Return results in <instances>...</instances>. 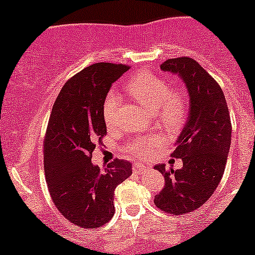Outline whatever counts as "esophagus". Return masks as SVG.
<instances>
[{"mask_svg": "<svg viewBox=\"0 0 255 255\" xmlns=\"http://www.w3.org/2000/svg\"><path fill=\"white\" fill-rule=\"evenodd\" d=\"M147 169H148L147 166L140 164V163H134V165H133V171L134 172H139V174H141V172H145L146 170H147Z\"/></svg>", "mask_w": 255, "mask_h": 255, "instance_id": "34e87169", "label": "esophagus"}]
</instances>
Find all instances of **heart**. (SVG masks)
Masks as SVG:
<instances>
[{
  "label": "heart",
  "mask_w": 255,
  "mask_h": 255,
  "mask_svg": "<svg viewBox=\"0 0 255 255\" xmlns=\"http://www.w3.org/2000/svg\"><path fill=\"white\" fill-rule=\"evenodd\" d=\"M127 90L140 104L154 113L159 124L166 129H176L187 118L188 101L186 95L178 90L170 89V84L165 78L147 72L137 73L128 83ZM119 103L120 98L115 92L109 93L104 101L103 119L109 129L116 126ZM160 142L156 135L135 139L126 146V151L136 157H147Z\"/></svg>",
  "instance_id": "b5f03b06"
}]
</instances>
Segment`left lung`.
<instances>
[{
    "label": "left lung",
    "instance_id": "1",
    "mask_svg": "<svg viewBox=\"0 0 255 255\" xmlns=\"http://www.w3.org/2000/svg\"><path fill=\"white\" fill-rule=\"evenodd\" d=\"M160 69L177 74L189 93L188 120L171 156L181 158L177 170L158 164L164 187L154 197L159 210L184 215L209 200L221 182L231 142V121L227 101L217 81L191 57L166 60Z\"/></svg>",
    "mask_w": 255,
    "mask_h": 255
}]
</instances>
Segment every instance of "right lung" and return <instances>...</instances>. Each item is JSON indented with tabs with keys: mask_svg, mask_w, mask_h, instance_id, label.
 I'll list each match as a JSON object with an SVG mask.
<instances>
[{
	"mask_svg": "<svg viewBox=\"0 0 255 255\" xmlns=\"http://www.w3.org/2000/svg\"><path fill=\"white\" fill-rule=\"evenodd\" d=\"M127 64L95 63L63 85L44 137V172L49 193L64 218L96 229L113 218L114 192L131 175L128 160L114 159L104 171L91 162L107 135L103 104Z\"/></svg>",
	"mask_w": 255,
	"mask_h": 255,
	"instance_id": "1",
	"label": "right lung"
}]
</instances>
